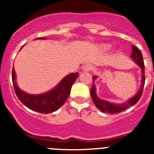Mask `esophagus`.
I'll return each instance as SVG.
<instances>
[{"instance_id": "34e87169", "label": "esophagus", "mask_w": 154, "mask_h": 154, "mask_svg": "<svg viewBox=\"0 0 154 154\" xmlns=\"http://www.w3.org/2000/svg\"><path fill=\"white\" fill-rule=\"evenodd\" d=\"M82 70L86 71V72H88V71L92 70V66L90 64H84L83 67H82Z\"/></svg>"}]
</instances>
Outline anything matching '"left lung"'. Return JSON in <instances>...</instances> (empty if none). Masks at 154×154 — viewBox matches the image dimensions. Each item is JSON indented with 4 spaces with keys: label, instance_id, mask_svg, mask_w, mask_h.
<instances>
[{
    "label": "left lung",
    "instance_id": "obj_1",
    "mask_svg": "<svg viewBox=\"0 0 154 154\" xmlns=\"http://www.w3.org/2000/svg\"><path fill=\"white\" fill-rule=\"evenodd\" d=\"M132 53L131 55V57L134 61H136V64L141 68V72H142V82H141V87L140 90L138 91L136 95L132 97V98H130L128 100H127L125 103H122V104H117V103H110L108 101H106L104 100L100 99L99 97H97V93H96V87L95 85L92 86L91 90H90V95H91L92 99H93V103L96 105V107L99 109L100 111H102L103 113H107V114H118L122 111H125L126 109H128V107L131 106L136 104L137 103L139 100L140 99L142 94H143V87H144V84H145V65H144V62H143V54L142 52L140 51V49H138L136 46L132 45ZM97 79V76H93V80L94 82V80Z\"/></svg>",
    "mask_w": 154,
    "mask_h": 154
}]
</instances>
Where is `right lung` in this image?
<instances>
[{
	"label": "right lung",
	"instance_id": "right-lung-1",
	"mask_svg": "<svg viewBox=\"0 0 154 154\" xmlns=\"http://www.w3.org/2000/svg\"><path fill=\"white\" fill-rule=\"evenodd\" d=\"M37 39H43L44 38L39 37ZM79 75V73H72L65 76L53 90L38 95L29 94L18 88L15 82V72L14 68L12 69L11 76L14 92L18 100L30 110L42 114H49L56 111L65 103L70 94L71 88L76 79L78 78Z\"/></svg>",
	"mask_w": 154,
	"mask_h": 154
}]
</instances>
